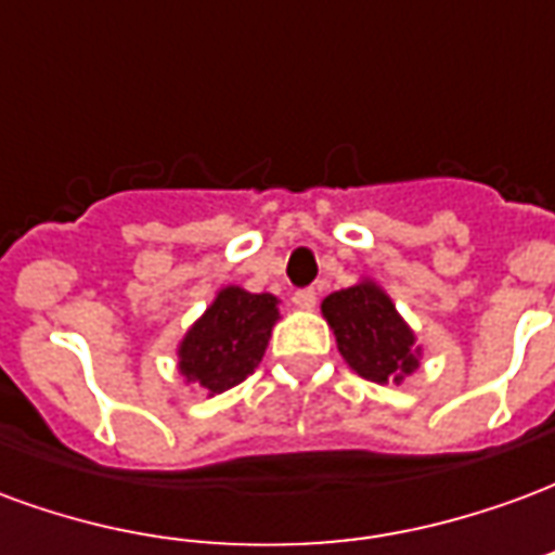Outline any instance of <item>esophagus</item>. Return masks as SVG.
<instances>
[{"label":"esophagus","instance_id":"1","mask_svg":"<svg viewBox=\"0 0 555 555\" xmlns=\"http://www.w3.org/2000/svg\"><path fill=\"white\" fill-rule=\"evenodd\" d=\"M294 306H300V309H314V302H318V291L314 288H297L294 291Z\"/></svg>","mask_w":555,"mask_h":555}]
</instances>
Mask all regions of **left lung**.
I'll use <instances>...</instances> for the list:
<instances>
[{
    "instance_id": "left-lung-1",
    "label": "left lung",
    "mask_w": 555,
    "mask_h": 555,
    "mask_svg": "<svg viewBox=\"0 0 555 555\" xmlns=\"http://www.w3.org/2000/svg\"><path fill=\"white\" fill-rule=\"evenodd\" d=\"M321 312L336 333V345L353 372L389 384L401 380L418 365L416 338L401 321L392 300L372 282L336 291L321 302Z\"/></svg>"
}]
</instances>
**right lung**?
<instances>
[{
	"label": "right lung",
	"instance_id": "1",
	"mask_svg": "<svg viewBox=\"0 0 555 555\" xmlns=\"http://www.w3.org/2000/svg\"><path fill=\"white\" fill-rule=\"evenodd\" d=\"M279 318L273 294H249L243 288L219 291L181 341V374L219 396L255 372L270 341V330Z\"/></svg>",
	"mask_w": 555,
	"mask_h": 555
}]
</instances>
